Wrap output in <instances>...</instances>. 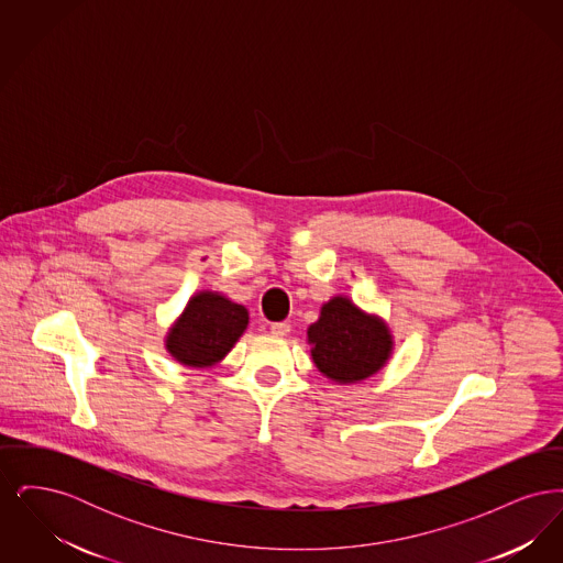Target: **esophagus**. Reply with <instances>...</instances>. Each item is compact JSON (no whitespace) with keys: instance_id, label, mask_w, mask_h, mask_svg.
Masks as SVG:
<instances>
[{"instance_id":"esophagus-1","label":"esophagus","mask_w":563,"mask_h":563,"mask_svg":"<svg viewBox=\"0 0 563 563\" xmlns=\"http://www.w3.org/2000/svg\"><path fill=\"white\" fill-rule=\"evenodd\" d=\"M289 331H291V324H289V322H272V324H269V333L276 335V338H285Z\"/></svg>"}]
</instances>
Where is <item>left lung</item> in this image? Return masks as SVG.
Here are the masks:
<instances>
[{
    "label": "left lung",
    "mask_w": 563,
    "mask_h": 563,
    "mask_svg": "<svg viewBox=\"0 0 563 563\" xmlns=\"http://www.w3.org/2000/svg\"><path fill=\"white\" fill-rule=\"evenodd\" d=\"M312 361L335 384H356L377 374L393 354L388 324L335 295L322 303L319 321L308 327Z\"/></svg>",
    "instance_id": "left-lung-1"
}]
</instances>
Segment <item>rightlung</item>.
I'll return each mask as SVG.
<instances>
[{"label": "right lung", "instance_id": "obj_1", "mask_svg": "<svg viewBox=\"0 0 563 563\" xmlns=\"http://www.w3.org/2000/svg\"><path fill=\"white\" fill-rule=\"evenodd\" d=\"M249 312L225 295L200 291L166 333V350L188 367H213L239 342Z\"/></svg>", "mask_w": 563, "mask_h": 563}]
</instances>
